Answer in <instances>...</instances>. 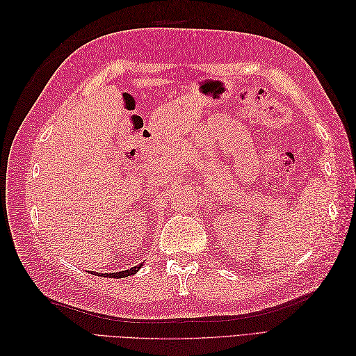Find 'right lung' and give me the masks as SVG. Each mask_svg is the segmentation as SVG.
I'll return each instance as SVG.
<instances>
[{"label":"right lung","mask_w":356,"mask_h":356,"mask_svg":"<svg viewBox=\"0 0 356 356\" xmlns=\"http://www.w3.org/2000/svg\"><path fill=\"white\" fill-rule=\"evenodd\" d=\"M141 266L143 264H138V266H135V267H132L131 270H123V272H115V273H93V275H96V276H106V277H127V276H131V275H135L139 268H141Z\"/></svg>","instance_id":"1"}]
</instances>
